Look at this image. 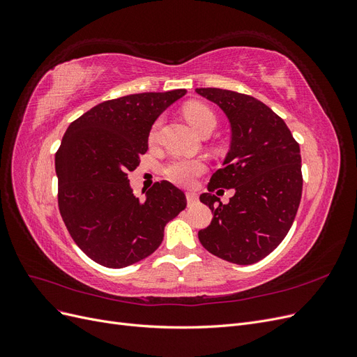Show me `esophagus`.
<instances>
[{"mask_svg":"<svg viewBox=\"0 0 357 357\" xmlns=\"http://www.w3.org/2000/svg\"><path fill=\"white\" fill-rule=\"evenodd\" d=\"M186 198H188V204L189 205L197 204V201H198V195H197V193H193V192H188L186 193Z\"/></svg>","mask_w":357,"mask_h":357,"instance_id":"obj_1","label":"esophagus"}]
</instances>
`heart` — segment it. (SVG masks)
I'll use <instances>...</instances> for the list:
<instances>
[{
	"label": "heart",
	"mask_w": 357,
	"mask_h": 357,
	"mask_svg": "<svg viewBox=\"0 0 357 357\" xmlns=\"http://www.w3.org/2000/svg\"><path fill=\"white\" fill-rule=\"evenodd\" d=\"M183 113H185L186 121L201 135H204L205 132H211L215 128V123H218L210 107L201 102H189ZM159 128L160 121H156L152 129H150V139H155L158 137ZM205 168H207L205 167V162L201 159H176L171 160L165 167L164 174L168 177V180L176 183L178 186H190L202 174Z\"/></svg>",
	"instance_id": "1"
}]
</instances>
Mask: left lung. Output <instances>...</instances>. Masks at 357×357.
<instances>
[{"label":"left lung","mask_w":357,"mask_h":357,"mask_svg":"<svg viewBox=\"0 0 357 357\" xmlns=\"http://www.w3.org/2000/svg\"><path fill=\"white\" fill-rule=\"evenodd\" d=\"M218 104L231 123V149L199 197L214 218L198 232L201 244L223 261L252 265L284 240L301 202V150L290 129L250 95L218 88L197 89ZM219 187L236 195L222 204Z\"/></svg>","instance_id":"left-lung-1"}]
</instances>
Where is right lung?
I'll use <instances>...</instances> for the list:
<instances>
[{
	"label": "right lung",
	"instance_id": "add662e5",
	"mask_svg": "<svg viewBox=\"0 0 357 357\" xmlns=\"http://www.w3.org/2000/svg\"><path fill=\"white\" fill-rule=\"evenodd\" d=\"M185 89L104 101L68 126L55 155L58 205L74 243L92 261L125 268L152 255L186 197L162 180L137 198L128 172L139 165L159 114Z\"/></svg>",
	"mask_w": 357,
	"mask_h": 357
}]
</instances>
